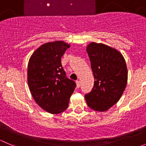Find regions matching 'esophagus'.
<instances>
[{"label": "esophagus", "instance_id": "34e87169", "mask_svg": "<svg viewBox=\"0 0 146 146\" xmlns=\"http://www.w3.org/2000/svg\"><path fill=\"white\" fill-rule=\"evenodd\" d=\"M80 84H81V82H80V81L79 80L76 81V85H77V88H80Z\"/></svg>", "mask_w": 146, "mask_h": 146}]
</instances>
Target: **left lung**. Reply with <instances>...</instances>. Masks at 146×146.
Segmentation results:
<instances>
[{"label":"left lung","mask_w":146,"mask_h":146,"mask_svg":"<svg viewBox=\"0 0 146 146\" xmlns=\"http://www.w3.org/2000/svg\"><path fill=\"white\" fill-rule=\"evenodd\" d=\"M87 52L94 75V86L85 94L90 108L104 111L119 101L127 83V68L121 54L103 44H90Z\"/></svg>","instance_id":"8db88e82"}]
</instances>
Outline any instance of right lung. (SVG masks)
Listing matches in <instances>:
<instances>
[{
    "mask_svg": "<svg viewBox=\"0 0 146 146\" xmlns=\"http://www.w3.org/2000/svg\"><path fill=\"white\" fill-rule=\"evenodd\" d=\"M70 46L61 41L49 42L38 48L29 61L27 80L36 102L51 114L63 112L76 83L68 78L61 57Z\"/></svg>",
    "mask_w": 146,
    "mask_h": 146,
    "instance_id": "1",
    "label": "right lung"
}]
</instances>
